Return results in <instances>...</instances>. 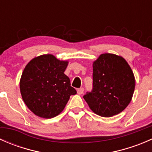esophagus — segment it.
Returning <instances> with one entry per match:
<instances>
[{"label": "esophagus", "mask_w": 152, "mask_h": 152, "mask_svg": "<svg viewBox=\"0 0 152 152\" xmlns=\"http://www.w3.org/2000/svg\"><path fill=\"white\" fill-rule=\"evenodd\" d=\"M83 93H84V88H83V87H81V88H79L77 90V93L79 95L83 94Z\"/></svg>", "instance_id": "34e87169"}]
</instances>
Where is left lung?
<instances>
[{
	"label": "left lung",
	"mask_w": 152,
	"mask_h": 152,
	"mask_svg": "<svg viewBox=\"0 0 152 152\" xmlns=\"http://www.w3.org/2000/svg\"><path fill=\"white\" fill-rule=\"evenodd\" d=\"M93 90L84 96L98 115L112 117L129 105L135 87L134 73L124 58L102 53L93 63Z\"/></svg>",
	"instance_id": "left-lung-1"
}]
</instances>
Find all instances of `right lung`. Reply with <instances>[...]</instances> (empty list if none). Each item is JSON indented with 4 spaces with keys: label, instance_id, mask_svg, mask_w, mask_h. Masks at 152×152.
Returning <instances> with one entry per match:
<instances>
[{
    "label": "right lung",
    "instance_id": "right-lung-1",
    "mask_svg": "<svg viewBox=\"0 0 152 152\" xmlns=\"http://www.w3.org/2000/svg\"><path fill=\"white\" fill-rule=\"evenodd\" d=\"M68 61L52 54L32 59L23 71L20 89L27 107L37 116L52 118L65 109L70 96L76 94L64 73Z\"/></svg>",
    "mask_w": 152,
    "mask_h": 152
}]
</instances>
